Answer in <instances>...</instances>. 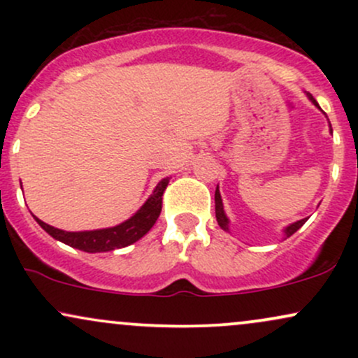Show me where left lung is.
Returning a JSON list of instances; mask_svg holds the SVG:
<instances>
[{
    "label": "left lung",
    "mask_w": 358,
    "mask_h": 358,
    "mask_svg": "<svg viewBox=\"0 0 358 358\" xmlns=\"http://www.w3.org/2000/svg\"><path fill=\"white\" fill-rule=\"evenodd\" d=\"M310 101L313 102L316 108H320L318 102L313 99V96H310ZM215 217H217V222H219L220 229H224V231H229V219H227V215H225V212H224V203H222V196H220L219 187H217V190H215ZM305 222H306V219H301V220L294 222V224L287 225V227L285 229L286 237L293 236V234L296 232L298 229L303 227V224H305Z\"/></svg>",
    "instance_id": "obj_1"
}]
</instances>
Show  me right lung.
I'll return each instance as SVG.
<instances>
[{
  "label": "right lung",
  "mask_w": 358,
  "mask_h": 358,
  "mask_svg": "<svg viewBox=\"0 0 358 358\" xmlns=\"http://www.w3.org/2000/svg\"><path fill=\"white\" fill-rule=\"evenodd\" d=\"M168 182H170V178H163L162 182L156 185L155 192L151 193L145 205L131 219L116 225V227L85 232H67L52 227V225L36 219V217L35 219L40 227L45 232L50 234L53 239L64 242L71 248L84 250V252H108V250L121 249L141 239L153 227L155 222L158 220L159 212H162V196L163 192L166 190Z\"/></svg>",
  "instance_id": "add662e5"
}]
</instances>
